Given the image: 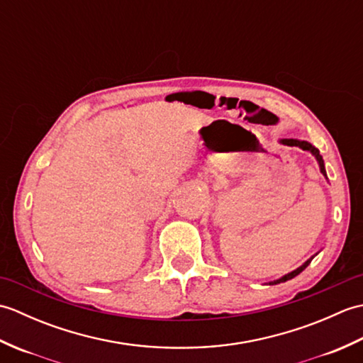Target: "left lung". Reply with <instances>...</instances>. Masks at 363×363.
<instances>
[{"label":"left lung","instance_id":"obj_1","mask_svg":"<svg viewBox=\"0 0 363 363\" xmlns=\"http://www.w3.org/2000/svg\"><path fill=\"white\" fill-rule=\"evenodd\" d=\"M281 143L282 145H287V146H299L301 150H304V151H311L315 157H317V160H318V164H320V169H321V173L326 176V169H325V162H323V157H321V154H320V151L315 148V146H312L309 142H304V140H296V138H282L281 140ZM312 259L313 257H311L309 260L307 262H304L303 265H301L299 268H296L295 272H291V273H289V274H285L284 277H281L279 281H274V282H272V284H279V282H285V281H289V279H293V277L295 276H298L301 272H303V269H306L307 268V265L311 264L312 262Z\"/></svg>","mask_w":363,"mask_h":363}]
</instances>
